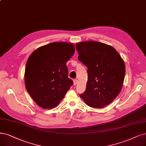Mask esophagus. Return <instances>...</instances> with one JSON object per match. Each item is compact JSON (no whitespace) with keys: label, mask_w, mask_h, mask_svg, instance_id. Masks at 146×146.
<instances>
[{"label":"esophagus","mask_w":146,"mask_h":146,"mask_svg":"<svg viewBox=\"0 0 146 146\" xmlns=\"http://www.w3.org/2000/svg\"><path fill=\"white\" fill-rule=\"evenodd\" d=\"M78 84V80L77 79H74L73 80V85H76Z\"/></svg>","instance_id":"obj_1"}]
</instances>
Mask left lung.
Masks as SVG:
<instances>
[{
	"label": "left lung",
	"instance_id": "8db88e82",
	"mask_svg": "<svg viewBox=\"0 0 146 146\" xmlns=\"http://www.w3.org/2000/svg\"><path fill=\"white\" fill-rule=\"evenodd\" d=\"M78 59L88 67L85 92L80 95L94 108L108 105L119 94L125 75V64L115 48L104 43L88 41L76 43Z\"/></svg>",
	"mask_w": 146,
	"mask_h": 146
}]
</instances>
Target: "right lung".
I'll list each match as a JSON object with an SVG mask.
<instances>
[{
  "label": "right lung",
  "instance_id": "obj_1",
  "mask_svg": "<svg viewBox=\"0 0 146 146\" xmlns=\"http://www.w3.org/2000/svg\"><path fill=\"white\" fill-rule=\"evenodd\" d=\"M74 52L73 43L53 42L31 54L25 67V87L39 106L55 108L73 85L66 64Z\"/></svg>",
  "mask_w": 146,
  "mask_h": 146
}]
</instances>
